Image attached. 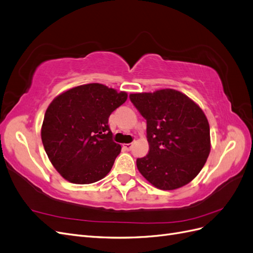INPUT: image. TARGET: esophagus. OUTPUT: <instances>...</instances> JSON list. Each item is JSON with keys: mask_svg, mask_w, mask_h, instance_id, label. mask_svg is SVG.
I'll use <instances>...</instances> for the list:
<instances>
[{"mask_svg": "<svg viewBox=\"0 0 253 253\" xmlns=\"http://www.w3.org/2000/svg\"><path fill=\"white\" fill-rule=\"evenodd\" d=\"M132 147H133V143H126V144H124V148H125L126 150H127V151L131 150Z\"/></svg>", "mask_w": 253, "mask_h": 253, "instance_id": "obj_1", "label": "esophagus"}]
</instances>
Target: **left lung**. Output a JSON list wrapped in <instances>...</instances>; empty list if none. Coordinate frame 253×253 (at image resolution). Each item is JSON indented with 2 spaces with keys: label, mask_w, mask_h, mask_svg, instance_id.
I'll use <instances>...</instances> for the list:
<instances>
[{
  "label": "left lung",
  "mask_w": 253,
  "mask_h": 253,
  "mask_svg": "<svg viewBox=\"0 0 253 253\" xmlns=\"http://www.w3.org/2000/svg\"><path fill=\"white\" fill-rule=\"evenodd\" d=\"M147 120L150 151L137 158L143 177L160 190H175L194 179L209 156L210 126L193 100L172 88L129 95Z\"/></svg>",
  "instance_id": "obj_1"
}]
</instances>
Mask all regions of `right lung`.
I'll list each match as a JSON object with an SVG mask.
<instances>
[{
    "label": "right lung",
    "instance_id": "add662e5",
    "mask_svg": "<svg viewBox=\"0 0 253 253\" xmlns=\"http://www.w3.org/2000/svg\"><path fill=\"white\" fill-rule=\"evenodd\" d=\"M127 99L100 83H89L57 96L45 112L41 138L45 152L63 178L93 183L111 171L121 145L113 140L110 115Z\"/></svg>",
    "mask_w": 253,
    "mask_h": 253
}]
</instances>
